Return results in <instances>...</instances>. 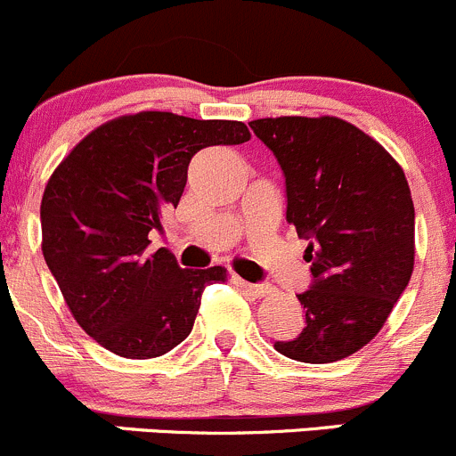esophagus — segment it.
<instances>
[{
    "instance_id": "esophagus-1",
    "label": "esophagus",
    "mask_w": 456,
    "mask_h": 456,
    "mask_svg": "<svg viewBox=\"0 0 456 456\" xmlns=\"http://www.w3.org/2000/svg\"><path fill=\"white\" fill-rule=\"evenodd\" d=\"M236 284L240 289H245V291L249 293V296H254V297H265V296H269V293H271L269 284H251V282H245L242 278H236Z\"/></svg>"
}]
</instances>
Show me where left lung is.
Wrapping results in <instances>:
<instances>
[{"label":"left lung","instance_id":"obj_1","mask_svg":"<svg viewBox=\"0 0 456 456\" xmlns=\"http://www.w3.org/2000/svg\"><path fill=\"white\" fill-rule=\"evenodd\" d=\"M287 183V220L309 240L311 287L297 296L305 329L275 351L330 364L370 342L415 266V205L403 169L338 117L257 118Z\"/></svg>","mask_w":456,"mask_h":456}]
</instances>
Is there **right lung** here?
Wrapping results in <instances>:
<instances>
[{"mask_svg": "<svg viewBox=\"0 0 456 456\" xmlns=\"http://www.w3.org/2000/svg\"><path fill=\"white\" fill-rule=\"evenodd\" d=\"M249 139L240 121L127 114L92 130L54 169L41 199V251L101 346L150 360L191 333L202 291L227 269H181L165 247L150 254L147 236L181 200L196 151Z\"/></svg>", "mask_w": 456, "mask_h": 456, "instance_id": "obj_1", "label": "right lung"}]
</instances>
